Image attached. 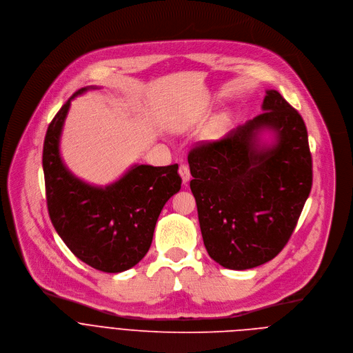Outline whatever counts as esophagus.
I'll use <instances>...</instances> for the list:
<instances>
[{
    "instance_id": "obj_1",
    "label": "esophagus",
    "mask_w": 353,
    "mask_h": 353,
    "mask_svg": "<svg viewBox=\"0 0 353 353\" xmlns=\"http://www.w3.org/2000/svg\"><path fill=\"white\" fill-rule=\"evenodd\" d=\"M179 173H180V177H181V180H183V184H187V183L190 181V177H191L188 166H187V165H181L180 169H179Z\"/></svg>"
}]
</instances>
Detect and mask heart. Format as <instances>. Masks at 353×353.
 Segmentation results:
<instances>
[{
	"label": "heart",
	"instance_id": "obj_1",
	"mask_svg": "<svg viewBox=\"0 0 353 353\" xmlns=\"http://www.w3.org/2000/svg\"><path fill=\"white\" fill-rule=\"evenodd\" d=\"M221 125H223V119L220 117V119H217V121L214 122V125H213V130H214V132H217V130L221 128Z\"/></svg>",
	"mask_w": 353,
	"mask_h": 353
}]
</instances>
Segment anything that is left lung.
Instances as JSON below:
<instances>
[{
    "label": "left lung",
    "instance_id": "left-lung-1",
    "mask_svg": "<svg viewBox=\"0 0 353 353\" xmlns=\"http://www.w3.org/2000/svg\"><path fill=\"white\" fill-rule=\"evenodd\" d=\"M262 110L188 155L205 248L231 270L261 266L284 248L312 188L301 114L277 90H266Z\"/></svg>",
    "mask_w": 353,
    "mask_h": 353
}]
</instances>
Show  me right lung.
Wrapping results in <instances>:
<instances>
[{"instance_id": "1", "label": "right lung", "mask_w": 353, "mask_h": 353, "mask_svg": "<svg viewBox=\"0 0 353 353\" xmlns=\"http://www.w3.org/2000/svg\"><path fill=\"white\" fill-rule=\"evenodd\" d=\"M76 91L48 126L43 170L51 221L68 248L88 266L122 273L148 252L165 203L180 191L179 165H132L119 179L95 185L73 174L61 155V137L70 102L90 91Z\"/></svg>"}]
</instances>
